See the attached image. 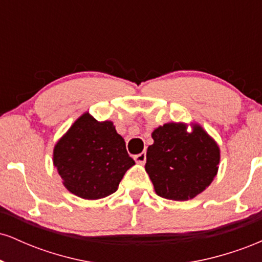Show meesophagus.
<instances>
[{
	"instance_id": "1",
	"label": "esophagus",
	"mask_w": 262,
	"mask_h": 262,
	"mask_svg": "<svg viewBox=\"0 0 262 262\" xmlns=\"http://www.w3.org/2000/svg\"><path fill=\"white\" fill-rule=\"evenodd\" d=\"M134 160L137 161L138 164H145L146 154H145V152H140V154L134 156Z\"/></svg>"
}]
</instances>
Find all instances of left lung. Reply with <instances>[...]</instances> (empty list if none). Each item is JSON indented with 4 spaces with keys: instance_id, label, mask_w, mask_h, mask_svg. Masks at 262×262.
Wrapping results in <instances>:
<instances>
[{
    "instance_id": "1",
    "label": "left lung",
    "mask_w": 262,
    "mask_h": 262,
    "mask_svg": "<svg viewBox=\"0 0 262 262\" xmlns=\"http://www.w3.org/2000/svg\"><path fill=\"white\" fill-rule=\"evenodd\" d=\"M145 170L160 197L187 201L204 191L217 175L219 148L202 128L186 132L182 123H167L151 134Z\"/></svg>"
}]
</instances>
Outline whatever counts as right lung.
Segmentation results:
<instances>
[{"instance_id":"right-lung-1","label":"right lung","mask_w":262,"mask_h":262,"mask_svg":"<svg viewBox=\"0 0 262 262\" xmlns=\"http://www.w3.org/2000/svg\"><path fill=\"white\" fill-rule=\"evenodd\" d=\"M135 164L112 122L81 116L54 148V165L65 187L85 200L114 193Z\"/></svg>"}]
</instances>
